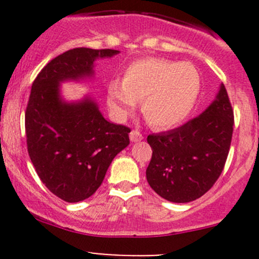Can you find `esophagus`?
<instances>
[{
    "label": "esophagus",
    "mask_w": 259,
    "mask_h": 259,
    "mask_svg": "<svg viewBox=\"0 0 259 259\" xmlns=\"http://www.w3.org/2000/svg\"><path fill=\"white\" fill-rule=\"evenodd\" d=\"M142 139H143V134L139 132V130H133V132L130 133V140H132L133 143L140 142Z\"/></svg>",
    "instance_id": "34e87169"
}]
</instances>
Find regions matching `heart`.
<instances>
[{
    "mask_svg": "<svg viewBox=\"0 0 259 259\" xmlns=\"http://www.w3.org/2000/svg\"><path fill=\"white\" fill-rule=\"evenodd\" d=\"M200 93V76L194 65L146 57L130 64L122 82L108 85V103L121 116L142 101L145 120L154 127L178 125L192 113Z\"/></svg>",
    "mask_w": 259,
    "mask_h": 259,
    "instance_id": "obj_1",
    "label": "heart"
}]
</instances>
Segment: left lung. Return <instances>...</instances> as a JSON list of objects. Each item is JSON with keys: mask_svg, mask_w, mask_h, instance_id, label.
Masks as SVG:
<instances>
[{"mask_svg": "<svg viewBox=\"0 0 259 259\" xmlns=\"http://www.w3.org/2000/svg\"><path fill=\"white\" fill-rule=\"evenodd\" d=\"M234 115L222 83L215 100L182 126L151 134L153 155L146 168L151 189L173 203L204 195L222 174L231 148Z\"/></svg>", "mask_w": 259, "mask_h": 259, "instance_id": "8db88e82", "label": "left lung"}]
</instances>
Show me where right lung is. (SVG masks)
Instances as JSON below:
<instances>
[{"label":"right lung","instance_id":"right-lung-1","mask_svg":"<svg viewBox=\"0 0 259 259\" xmlns=\"http://www.w3.org/2000/svg\"><path fill=\"white\" fill-rule=\"evenodd\" d=\"M117 50L77 48L59 55L38 72L25 113L27 151L46 188L69 203L91 197L111 161L129 145L130 129L108 121L90 96L66 103L60 83L94 76V62Z\"/></svg>","mask_w":259,"mask_h":259}]
</instances>
